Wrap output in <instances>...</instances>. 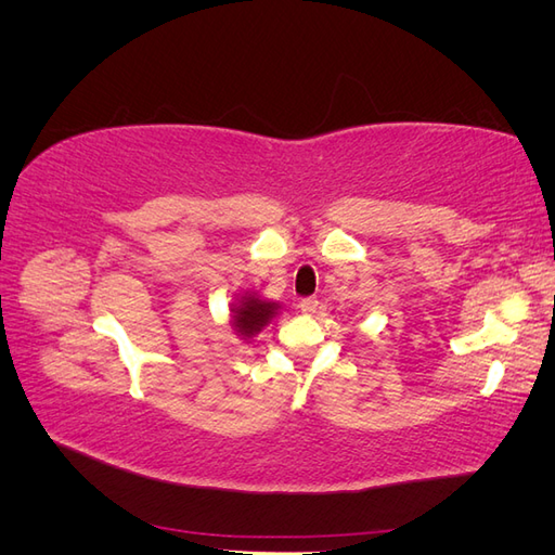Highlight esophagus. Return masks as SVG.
<instances>
[{
	"label": "esophagus",
	"instance_id": "esophagus-1",
	"mask_svg": "<svg viewBox=\"0 0 555 555\" xmlns=\"http://www.w3.org/2000/svg\"><path fill=\"white\" fill-rule=\"evenodd\" d=\"M317 306H319L317 298H300V300H298L300 312H306V314H312V312L317 310Z\"/></svg>",
	"mask_w": 555,
	"mask_h": 555
}]
</instances>
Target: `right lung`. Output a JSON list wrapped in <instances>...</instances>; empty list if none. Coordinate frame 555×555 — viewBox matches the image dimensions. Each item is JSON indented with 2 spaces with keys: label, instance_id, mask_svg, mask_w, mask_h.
<instances>
[{
  "label": "right lung",
  "instance_id": "right-lung-1",
  "mask_svg": "<svg viewBox=\"0 0 555 555\" xmlns=\"http://www.w3.org/2000/svg\"><path fill=\"white\" fill-rule=\"evenodd\" d=\"M275 310L278 304H266V300H259L255 296L243 298V304L231 310L233 326H236V333L243 335V338H249V335L259 333L268 322H271Z\"/></svg>",
  "mask_w": 555,
  "mask_h": 555
}]
</instances>
